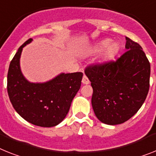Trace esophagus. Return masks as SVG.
<instances>
[{
  "label": "esophagus",
  "mask_w": 156,
  "mask_h": 156,
  "mask_svg": "<svg viewBox=\"0 0 156 156\" xmlns=\"http://www.w3.org/2000/svg\"><path fill=\"white\" fill-rule=\"evenodd\" d=\"M82 83H83V84H86V85H87L90 83V80H89L88 78H87L86 75L83 76V78H82Z\"/></svg>",
  "instance_id": "34e87169"
}]
</instances>
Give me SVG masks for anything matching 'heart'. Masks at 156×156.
I'll use <instances>...</instances> for the list:
<instances>
[{
  "mask_svg": "<svg viewBox=\"0 0 156 156\" xmlns=\"http://www.w3.org/2000/svg\"><path fill=\"white\" fill-rule=\"evenodd\" d=\"M110 44V40H105L104 41H102L99 44V48H105L106 47H108ZM116 50H117V46H116V44H112L108 48H107L106 51V54L108 55H111L112 54H114L115 52L116 51Z\"/></svg>",
  "mask_w": 156,
  "mask_h": 156,
  "instance_id": "1",
  "label": "heart"
}]
</instances>
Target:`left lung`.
Listing matches in <instances>:
<instances>
[{
	"label": "left lung",
	"instance_id": "8db88e82",
	"mask_svg": "<svg viewBox=\"0 0 156 156\" xmlns=\"http://www.w3.org/2000/svg\"><path fill=\"white\" fill-rule=\"evenodd\" d=\"M126 51L116 60L93 63L85 69L91 82V102L98 120L122 124L134 116L147 98L151 66L140 45L126 37Z\"/></svg>",
	"mask_w": 156,
	"mask_h": 156
}]
</instances>
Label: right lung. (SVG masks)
I'll return each mask as SVG.
<instances>
[{
    "label": "right lung",
    "mask_w": 156,
    "mask_h": 156,
    "mask_svg": "<svg viewBox=\"0 0 156 156\" xmlns=\"http://www.w3.org/2000/svg\"><path fill=\"white\" fill-rule=\"evenodd\" d=\"M28 39L20 47L9 65L7 90L15 110L34 125L53 127L62 122L69 112L74 96L81 87L83 74H61L45 83H31L20 68L22 49L31 43Z\"/></svg>",
    "instance_id": "right-lung-1"
}]
</instances>
